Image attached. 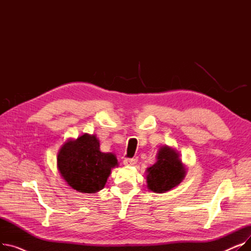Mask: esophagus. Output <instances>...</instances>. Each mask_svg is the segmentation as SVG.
Instances as JSON below:
<instances>
[{
	"label": "esophagus",
	"instance_id": "34e87169",
	"mask_svg": "<svg viewBox=\"0 0 251 251\" xmlns=\"http://www.w3.org/2000/svg\"><path fill=\"white\" fill-rule=\"evenodd\" d=\"M136 162H137L136 157H126V159H124L123 161V164L125 166H133L136 164Z\"/></svg>",
	"mask_w": 251,
	"mask_h": 251
}]
</instances>
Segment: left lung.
<instances>
[{
    "label": "left lung",
    "mask_w": 251,
    "mask_h": 251,
    "mask_svg": "<svg viewBox=\"0 0 251 251\" xmlns=\"http://www.w3.org/2000/svg\"><path fill=\"white\" fill-rule=\"evenodd\" d=\"M185 176L179 154L168 147L162 148L156 163L148 169V187L153 192L163 193L177 186Z\"/></svg>",
    "instance_id": "1"
}]
</instances>
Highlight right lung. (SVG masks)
<instances>
[{
	"instance_id": "obj_1",
	"label": "right lung",
	"mask_w": 251,
	"mask_h": 251,
	"mask_svg": "<svg viewBox=\"0 0 251 251\" xmlns=\"http://www.w3.org/2000/svg\"><path fill=\"white\" fill-rule=\"evenodd\" d=\"M115 166L116 156L101 152L95 135L84 134L66 142L58 153V168L62 177L68 185L83 193L102 189Z\"/></svg>"
}]
</instances>
